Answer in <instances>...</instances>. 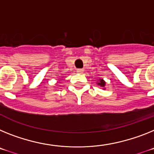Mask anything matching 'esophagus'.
Returning a JSON list of instances; mask_svg holds the SVG:
<instances>
[{"label": "esophagus", "instance_id": "34e87169", "mask_svg": "<svg viewBox=\"0 0 154 154\" xmlns=\"http://www.w3.org/2000/svg\"><path fill=\"white\" fill-rule=\"evenodd\" d=\"M77 72L78 73H84V69H78L77 70Z\"/></svg>", "mask_w": 154, "mask_h": 154}]
</instances>
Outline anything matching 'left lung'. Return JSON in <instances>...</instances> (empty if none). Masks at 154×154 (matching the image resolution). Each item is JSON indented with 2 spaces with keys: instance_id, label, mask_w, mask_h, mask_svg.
I'll use <instances>...</instances> for the list:
<instances>
[{
  "instance_id": "1",
  "label": "left lung",
  "mask_w": 154,
  "mask_h": 154,
  "mask_svg": "<svg viewBox=\"0 0 154 154\" xmlns=\"http://www.w3.org/2000/svg\"><path fill=\"white\" fill-rule=\"evenodd\" d=\"M97 85H100V86L102 87V88H105V81H104L103 79H101L99 82L97 83Z\"/></svg>"
}]
</instances>
